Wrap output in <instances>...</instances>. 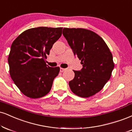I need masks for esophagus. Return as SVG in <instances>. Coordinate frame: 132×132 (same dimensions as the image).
Masks as SVG:
<instances>
[{
  "label": "esophagus",
  "mask_w": 132,
  "mask_h": 132,
  "mask_svg": "<svg viewBox=\"0 0 132 132\" xmlns=\"http://www.w3.org/2000/svg\"><path fill=\"white\" fill-rule=\"evenodd\" d=\"M65 70H66V69H64V68H60V72H64Z\"/></svg>",
  "instance_id": "1"
}]
</instances>
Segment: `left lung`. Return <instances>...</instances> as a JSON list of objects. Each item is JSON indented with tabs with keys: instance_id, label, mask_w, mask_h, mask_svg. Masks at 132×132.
<instances>
[{
	"instance_id": "left-lung-1",
	"label": "left lung",
	"mask_w": 132,
	"mask_h": 132,
	"mask_svg": "<svg viewBox=\"0 0 132 132\" xmlns=\"http://www.w3.org/2000/svg\"><path fill=\"white\" fill-rule=\"evenodd\" d=\"M63 34L83 66L80 71H73L74 78L69 82L71 91L80 97L93 96L111 76L114 67L111 52L102 38L90 30L64 28Z\"/></svg>"
}]
</instances>
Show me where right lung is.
<instances>
[{
    "label": "right lung",
    "instance_id": "1",
    "mask_svg": "<svg viewBox=\"0 0 132 132\" xmlns=\"http://www.w3.org/2000/svg\"><path fill=\"white\" fill-rule=\"evenodd\" d=\"M63 28L38 27L26 30L11 46L8 62L11 78L24 95L39 98L48 94L60 68L46 64L47 55L59 39Z\"/></svg>",
    "mask_w": 132,
    "mask_h": 132
}]
</instances>
